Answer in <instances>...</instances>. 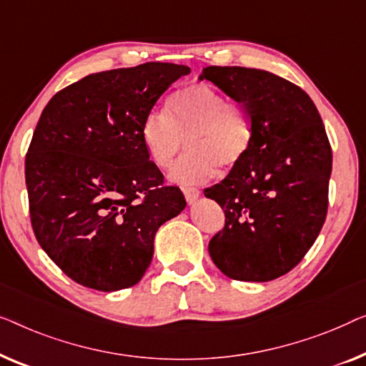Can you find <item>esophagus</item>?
I'll return each instance as SVG.
<instances>
[{
	"label": "esophagus",
	"mask_w": 366,
	"mask_h": 366,
	"mask_svg": "<svg viewBox=\"0 0 366 366\" xmlns=\"http://www.w3.org/2000/svg\"><path fill=\"white\" fill-rule=\"evenodd\" d=\"M182 192L185 195V200H187L189 204H194L200 195V190L197 187H184Z\"/></svg>",
	"instance_id": "obj_1"
}]
</instances>
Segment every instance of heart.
Wrapping results in <instances>:
<instances>
[{"instance_id": "1", "label": "heart", "mask_w": 366, "mask_h": 366, "mask_svg": "<svg viewBox=\"0 0 366 366\" xmlns=\"http://www.w3.org/2000/svg\"><path fill=\"white\" fill-rule=\"evenodd\" d=\"M144 149L154 166L167 169L169 181L179 185L202 184L222 171L240 166L254 146L255 127L250 112L240 102L229 101L222 91L197 82L174 92L169 116L149 112L141 127Z\"/></svg>"}]
</instances>
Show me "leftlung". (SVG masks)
Listing matches in <instances>:
<instances>
[{
  "label": "left lung",
  "mask_w": 366,
  "mask_h": 366,
  "mask_svg": "<svg viewBox=\"0 0 366 366\" xmlns=\"http://www.w3.org/2000/svg\"><path fill=\"white\" fill-rule=\"evenodd\" d=\"M200 79L244 104L255 127L245 161L204 190L225 215L209 254L230 279L274 280L305 257L325 224L332 174L325 126L302 87L269 71L207 66Z\"/></svg>",
  "instance_id": "left-lung-1"
}]
</instances>
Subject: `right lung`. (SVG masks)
Here are the masks:
<instances>
[{
	"mask_svg": "<svg viewBox=\"0 0 366 366\" xmlns=\"http://www.w3.org/2000/svg\"><path fill=\"white\" fill-rule=\"evenodd\" d=\"M187 66L144 63L89 74L51 97L24 161L31 227L49 259L87 288L136 285L154 237L185 207L144 149L141 127Z\"/></svg>",
	"mask_w": 366,
	"mask_h": 366,
	"instance_id": "right-lung-1",
	"label": "right lung"
}]
</instances>
